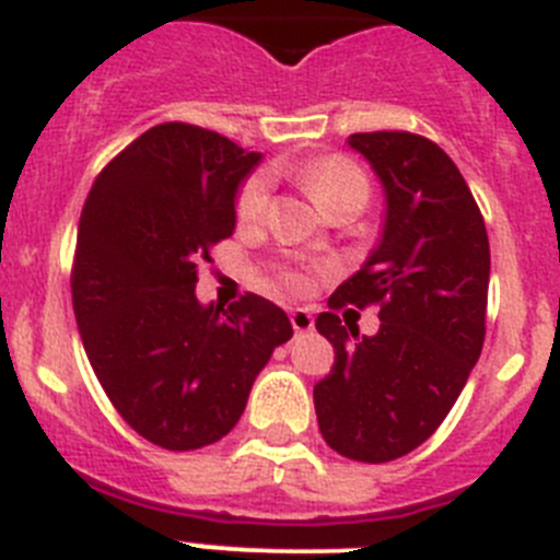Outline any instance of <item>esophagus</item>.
I'll list each match as a JSON object with an SVG mask.
<instances>
[{
    "label": "esophagus",
    "mask_w": 560,
    "mask_h": 560,
    "mask_svg": "<svg viewBox=\"0 0 560 560\" xmlns=\"http://www.w3.org/2000/svg\"><path fill=\"white\" fill-rule=\"evenodd\" d=\"M291 327H294L296 332L314 330V316H311V311H305V307H294V311H291Z\"/></svg>",
    "instance_id": "34e87169"
}]
</instances>
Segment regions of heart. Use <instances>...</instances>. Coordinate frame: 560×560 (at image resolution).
I'll return each instance as SVG.
<instances>
[{
    "instance_id": "b5f03b06",
    "label": "heart",
    "mask_w": 560,
    "mask_h": 560,
    "mask_svg": "<svg viewBox=\"0 0 560 560\" xmlns=\"http://www.w3.org/2000/svg\"><path fill=\"white\" fill-rule=\"evenodd\" d=\"M300 179L307 186L311 197L319 202L322 210L343 202H355L363 208L369 199L366 174L341 155L319 158V161L307 163V166L300 168ZM269 174H253L241 186L238 199H235V217L241 222H258L266 213V205H269ZM283 280L291 289H305V275H300V271H283Z\"/></svg>"
}]
</instances>
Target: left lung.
<instances>
[{"label": "left lung", "mask_w": 560, "mask_h": 560, "mask_svg": "<svg viewBox=\"0 0 560 560\" xmlns=\"http://www.w3.org/2000/svg\"><path fill=\"white\" fill-rule=\"evenodd\" d=\"M386 194L381 241L327 300L382 305V330L361 337L331 311L316 330L336 363L314 386L319 430L338 455L363 464L402 458L435 433L486 338L489 235L458 166L413 132H355Z\"/></svg>", "instance_id": "1"}]
</instances>
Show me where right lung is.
I'll use <instances>...</instances> for the list:
<instances>
[{
  "label": "right lung",
  "mask_w": 560,
  "mask_h": 560,
  "mask_svg": "<svg viewBox=\"0 0 560 560\" xmlns=\"http://www.w3.org/2000/svg\"><path fill=\"white\" fill-rule=\"evenodd\" d=\"M260 152L166 121L113 158L77 228L71 302L94 374L121 419L163 450L235 428L275 347L294 336L258 294L197 300V266L235 230V194Z\"/></svg>",
  "instance_id": "obj_1"
}]
</instances>
